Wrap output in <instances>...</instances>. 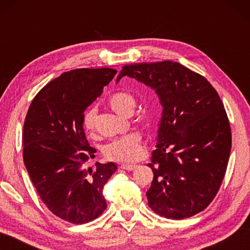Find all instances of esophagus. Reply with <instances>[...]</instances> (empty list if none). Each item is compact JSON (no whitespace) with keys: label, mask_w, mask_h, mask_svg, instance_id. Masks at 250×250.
I'll return each instance as SVG.
<instances>
[{"label":"esophagus","mask_w":250,"mask_h":250,"mask_svg":"<svg viewBox=\"0 0 250 250\" xmlns=\"http://www.w3.org/2000/svg\"><path fill=\"white\" fill-rule=\"evenodd\" d=\"M120 167L122 170H125V171H132L137 167V166H135V164H121Z\"/></svg>","instance_id":"obj_1"}]
</instances>
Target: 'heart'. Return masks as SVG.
<instances>
[{
	"mask_svg": "<svg viewBox=\"0 0 250 250\" xmlns=\"http://www.w3.org/2000/svg\"><path fill=\"white\" fill-rule=\"evenodd\" d=\"M108 104L113 111L119 115H125L126 112L132 110L135 105V101L132 95L125 91H118L110 96ZM83 126L87 131L95 129V111L89 110L83 116ZM141 149V137L137 132H131L124 137L115 139L108 143L104 149L105 158L115 161H129L135 160L140 154Z\"/></svg>",
	"mask_w": 250,
	"mask_h": 250,
	"instance_id": "b5f03b06",
	"label": "heart"
}]
</instances>
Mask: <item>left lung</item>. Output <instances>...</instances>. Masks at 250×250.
<instances>
[{
    "label": "left lung",
    "instance_id": "left-lung-1",
    "mask_svg": "<svg viewBox=\"0 0 250 250\" xmlns=\"http://www.w3.org/2000/svg\"><path fill=\"white\" fill-rule=\"evenodd\" d=\"M154 89L163 111L147 167L153 181L149 206L160 216L183 219L204 210L216 196L231 149L227 113L215 88L180 62L164 61L122 67Z\"/></svg>",
    "mask_w": 250,
    "mask_h": 250
}]
</instances>
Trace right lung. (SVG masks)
I'll use <instances>...</instances> for the list:
<instances>
[{
    "label": "right lung",
    "mask_w": 250,
    "mask_h": 250,
    "mask_svg": "<svg viewBox=\"0 0 250 250\" xmlns=\"http://www.w3.org/2000/svg\"><path fill=\"white\" fill-rule=\"evenodd\" d=\"M116 74L112 68L66 71L42 88L25 118L24 164L44 204L66 222H91L107 208L104 186L117 166L86 167L96 149L83 125V111Z\"/></svg>",
    "instance_id": "add662e5"
}]
</instances>
